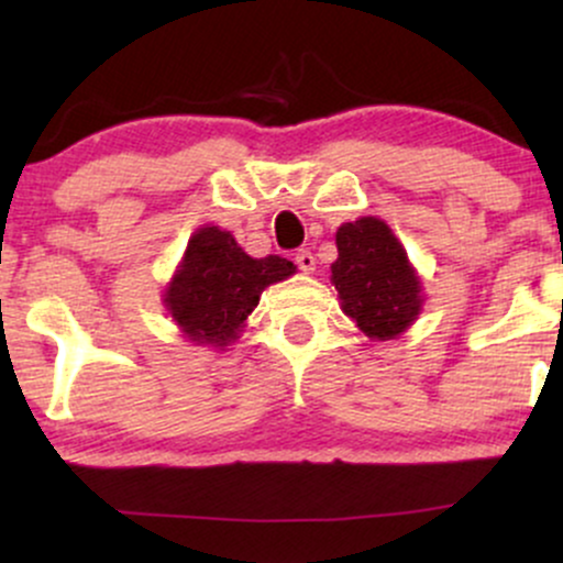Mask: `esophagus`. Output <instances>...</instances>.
<instances>
[{
    "label": "esophagus",
    "instance_id": "obj_1",
    "mask_svg": "<svg viewBox=\"0 0 563 563\" xmlns=\"http://www.w3.org/2000/svg\"><path fill=\"white\" fill-rule=\"evenodd\" d=\"M294 262H296V267L301 269V273H312V269H314V256H312V251H307V249L296 251Z\"/></svg>",
    "mask_w": 563,
    "mask_h": 563
}]
</instances>
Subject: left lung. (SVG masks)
Wrapping results in <instances>:
<instances>
[{
    "instance_id": "left-lung-1",
    "label": "left lung",
    "mask_w": 563,
    "mask_h": 563,
    "mask_svg": "<svg viewBox=\"0 0 563 563\" xmlns=\"http://www.w3.org/2000/svg\"><path fill=\"white\" fill-rule=\"evenodd\" d=\"M335 245L331 280L344 312L371 339L402 333L421 312V280L391 230L376 217H363L341 224Z\"/></svg>"
}]
</instances>
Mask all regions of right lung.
I'll return each instance as SVG.
<instances>
[{
  "label": "right lung",
  "mask_w": 563,
  "mask_h": 563,
  "mask_svg": "<svg viewBox=\"0 0 563 563\" xmlns=\"http://www.w3.org/2000/svg\"><path fill=\"white\" fill-rule=\"evenodd\" d=\"M294 273L296 267L283 256L251 260L230 232L203 228L187 243L185 262L164 301L192 341L228 346L260 303L262 290Z\"/></svg>",
  "instance_id": "right-lung-1"
}]
</instances>
